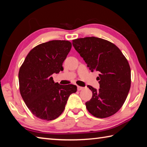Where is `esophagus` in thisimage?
Wrapping results in <instances>:
<instances>
[{
    "label": "esophagus",
    "mask_w": 147,
    "mask_h": 147,
    "mask_svg": "<svg viewBox=\"0 0 147 147\" xmlns=\"http://www.w3.org/2000/svg\"><path fill=\"white\" fill-rule=\"evenodd\" d=\"M84 88H83V87H81V86H77V89H78V91H81L82 90V89H84Z\"/></svg>",
    "instance_id": "obj_1"
}]
</instances>
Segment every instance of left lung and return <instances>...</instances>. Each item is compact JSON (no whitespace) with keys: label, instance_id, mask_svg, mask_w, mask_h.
I'll return each mask as SVG.
<instances>
[{"label":"left lung","instance_id":"obj_1","mask_svg":"<svg viewBox=\"0 0 147 147\" xmlns=\"http://www.w3.org/2000/svg\"><path fill=\"white\" fill-rule=\"evenodd\" d=\"M73 45L91 72L99 73L100 89L91 86L92 98L86 108L97 118L111 116L120 109L131 86V70L128 60L113 43L105 39L87 37L73 40Z\"/></svg>","mask_w":147,"mask_h":147}]
</instances>
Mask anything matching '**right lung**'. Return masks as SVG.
<instances>
[{"label":"right lung","mask_w":147,"mask_h":147,"mask_svg":"<svg viewBox=\"0 0 147 147\" xmlns=\"http://www.w3.org/2000/svg\"><path fill=\"white\" fill-rule=\"evenodd\" d=\"M72 45L53 40L35 47L26 56L19 72V90L30 111L41 119L54 120L63 113L69 96L76 93L73 84L54 83L52 75L63 70V64Z\"/></svg>","instance_id":"right-lung-1"}]
</instances>
